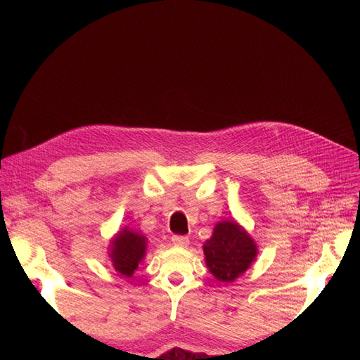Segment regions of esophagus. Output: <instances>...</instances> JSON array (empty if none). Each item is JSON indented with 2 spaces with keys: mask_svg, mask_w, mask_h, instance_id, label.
Listing matches in <instances>:
<instances>
[{
  "mask_svg": "<svg viewBox=\"0 0 360 360\" xmlns=\"http://www.w3.org/2000/svg\"><path fill=\"white\" fill-rule=\"evenodd\" d=\"M171 242L176 245V246H188L189 245V238L186 236H179V234H174L171 237Z\"/></svg>",
  "mask_w": 360,
  "mask_h": 360,
  "instance_id": "obj_1",
  "label": "esophagus"
}]
</instances>
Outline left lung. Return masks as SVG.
I'll list each match as a JSON object with an SVG mask.
<instances>
[{
    "instance_id": "1",
    "label": "left lung",
    "mask_w": 360,
    "mask_h": 360,
    "mask_svg": "<svg viewBox=\"0 0 360 360\" xmlns=\"http://www.w3.org/2000/svg\"><path fill=\"white\" fill-rule=\"evenodd\" d=\"M205 263L217 281L231 282L252 263L257 246L236 222H219L204 245Z\"/></svg>"
}]
</instances>
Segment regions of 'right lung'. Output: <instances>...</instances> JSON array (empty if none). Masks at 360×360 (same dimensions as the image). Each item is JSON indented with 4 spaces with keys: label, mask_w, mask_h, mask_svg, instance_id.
<instances>
[{
    "label": "right lung",
    "mask_w": 360,
    "mask_h": 360,
    "mask_svg": "<svg viewBox=\"0 0 360 360\" xmlns=\"http://www.w3.org/2000/svg\"><path fill=\"white\" fill-rule=\"evenodd\" d=\"M111 259L114 269L127 278L134 275L139 261L144 258L146 237L138 233L124 230L118 233L111 242Z\"/></svg>",
    "instance_id": "right-lung-1"
}]
</instances>
